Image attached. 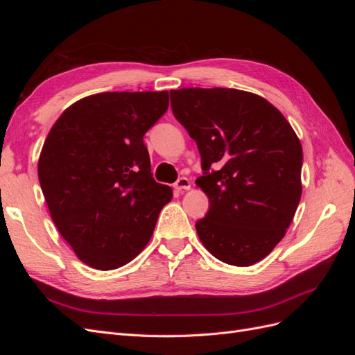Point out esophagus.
Wrapping results in <instances>:
<instances>
[{
    "label": "esophagus",
    "instance_id": "1",
    "mask_svg": "<svg viewBox=\"0 0 355 355\" xmlns=\"http://www.w3.org/2000/svg\"><path fill=\"white\" fill-rule=\"evenodd\" d=\"M175 189L179 191V192L191 189V182H189V179H188V178H180V179H178V182L175 184Z\"/></svg>",
    "mask_w": 355,
    "mask_h": 355
}]
</instances>
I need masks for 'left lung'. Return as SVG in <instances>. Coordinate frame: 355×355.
<instances>
[{"label":"left lung","instance_id":"8db88e82","mask_svg":"<svg viewBox=\"0 0 355 355\" xmlns=\"http://www.w3.org/2000/svg\"><path fill=\"white\" fill-rule=\"evenodd\" d=\"M176 120L194 139L210 201L196 223L216 259L250 266L283 240L302 196V145L262 96L237 89L170 90ZM212 171L210 172L209 167Z\"/></svg>","mask_w":355,"mask_h":355}]
</instances>
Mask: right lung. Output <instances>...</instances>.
Listing matches in <instances>:
<instances>
[{
	"label": "right lung",
	"mask_w": 355,
	"mask_h": 355,
	"mask_svg": "<svg viewBox=\"0 0 355 355\" xmlns=\"http://www.w3.org/2000/svg\"><path fill=\"white\" fill-rule=\"evenodd\" d=\"M168 108V92H105L72 103L38 158L51 220L94 270H116L151 240L173 197L157 184L144 135Z\"/></svg>",
	"instance_id": "obj_1"
}]
</instances>
